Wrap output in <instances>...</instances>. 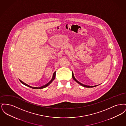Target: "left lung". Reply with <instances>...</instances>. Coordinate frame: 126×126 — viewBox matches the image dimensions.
<instances>
[{"mask_svg":"<svg viewBox=\"0 0 126 126\" xmlns=\"http://www.w3.org/2000/svg\"><path fill=\"white\" fill-rule=\"evenodd\" d=\"M72 78H73V79L76 82H77L79 84H80L81 85H82V86H84V87H88V88H90V87H95L96 86H97V85H94V86H89V85H84V84H82V83H81L80 82H79V81H78L75 78V77H74V74H73V72H72Z\"/></svg>","mask_w":126,"mask_h":126,"instance_id":"8db88e82","label":"left lung"}]
</instances>
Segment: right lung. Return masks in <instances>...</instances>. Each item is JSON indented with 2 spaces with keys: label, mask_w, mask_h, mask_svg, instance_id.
Returning <instances> with one entry per match:
<instances>
[{
  "label": "right lung",
  "mask_w": 126,
  "mask_h": 126,
  "mask_svg": "<svg viewBox=\"0 0 126 126\" xmlns=\"http://www.w3.org/2000/svg\"><path fill=\"white\" fill-rule=\"evenodd\" d=\"M55 76H56V72H54V73H53V76H52V78L51 80H50L48 83L47 84H45V85H43L42 86H41V87H32V86H30L29 85H28V84H27L24 83V82H23V81H22L21 80H20V79H19V80H20V81L21 82V83L24 84V85H26V86H27L29 87L30 88H32V89H42V88H45V87H47L48 85H49L50 84H51V83H52V81L54 80V79H55Z\"/></svg>",
  "instance_id": "add662e5"
}]
</instances>
